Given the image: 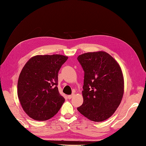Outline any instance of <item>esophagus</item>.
<instances>
[{
    "label": "esophagus",
    "mask_w": 146,
    "mask_h": 146,
    "mask_svg": "<svg viewBox=\"0 0 146 146\" xmlns=\"http://www.w3.org/2000/svg\"><path fill=\"white\" fill-rule=\"evenodd\" d=\"M74 96H75L74 94H72V95H69V96H68V98L69 99H72Z\"/></svg>",
    "instance_id": "1"
}]
</instances>
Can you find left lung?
Masks as SVG:
<instances>
[{
  "label": "left lung",
  "mask_w": 146,
  "mask_h": 146,
  "mask_svg": "<svg viewBox=\"0 0 146 146\" xmlns=\"http://www.w3.org/2000/svg\"><path fill=\"white\" fill-rule=\"evenodd\" d=\"M84 70L83 104L77 108L84 116L94 122L111 117L123 94V78L117 61L108 53L88 52L77 57Z\"/></svg>",
  "instance_id": "1"
}]
</instances>
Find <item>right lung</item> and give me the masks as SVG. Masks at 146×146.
I'll list each match as a JSON object with an SVG mask.
<instances>
[{
    "instance_id": "right-lung-1",
    "label": "right lung",
    "mask_w": 146,
    "mask_h": 146,
    "mask_svg": "<svg viewBox=\"0 0 146 146\" xmlns=\"http://www.w3.org/2000/svg\"><path fill=\"white\" fill-rule=\"evenodd\" d=\"M68 57L36 55L25 64L17 82V96L27 115L46 121L58 113L64 102L58 89V74Z\"/></svg>"
}]
</instances>
